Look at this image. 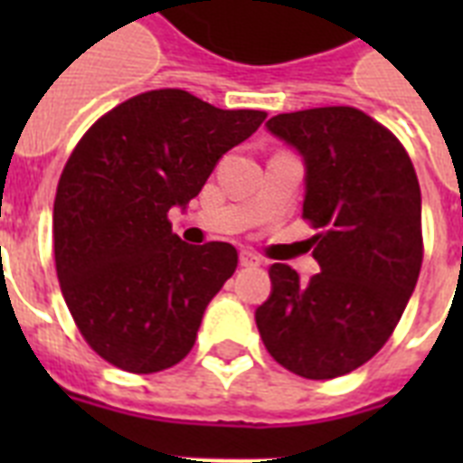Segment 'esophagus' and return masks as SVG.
<instances>
[{
    "mask_svg": "<svg viewBox=\"0 0 463 463\" xmlns=\"http://www.w3.org/2000/svg\"><path fill=\"white\" fill-rule=\"evenodd\" d=\"M260 257L254 252H250V250H242V252H240V264H242V267H260Z\"/></svg>",
    "mask_w": 463,
    "mask_h": 463,
    "instance_id": "1",
    "label": "esophagus"
}]
</instances>
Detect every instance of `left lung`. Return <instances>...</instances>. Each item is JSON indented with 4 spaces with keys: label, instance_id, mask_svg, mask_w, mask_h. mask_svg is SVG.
Listing matches in <instances>:
<instances>
[{
    "label": "left lung",
    "instance_id": "1",
    "mask_svg": "<svg viewBox=\"0 0 463 463\" xmlns=\"http://www.w3.org/2000/svg\"><path fill=\"white\" fill-rule=\"evenodd\" d=\"M269 132L305 158L303 218L319 274L274 264L257 329L276 363L334 380L373 358L402 319L423 264L420 187L406 148L358 108L283 112Z\"/></svg>",
    "mask_w": 463,
    "mask_h": 463
}]
</instances>
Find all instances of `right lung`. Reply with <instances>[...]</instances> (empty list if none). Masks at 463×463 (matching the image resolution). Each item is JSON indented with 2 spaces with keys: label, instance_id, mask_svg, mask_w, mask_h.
Segmentation results:
<instances>
[{
  "label": "right lung",
  "instance_id": "right-lung-1",
  "mask_svg": "<svg viewBox=\"0 0 463 463\" xmlns=\"http://www.w3.org/2000/svg\"><path fill=\"white\" fill-rule=\"evenodd\" d=\"M264 119L158 89L105 112L79 139L54 196V267L81 336L110 365L151 374L192 351L238 250L182 242L167 211L194 199L218 158Z\"/></svg>",
  "mask_w": 463,
  "mask_h": 463
}]
</instances>
